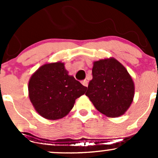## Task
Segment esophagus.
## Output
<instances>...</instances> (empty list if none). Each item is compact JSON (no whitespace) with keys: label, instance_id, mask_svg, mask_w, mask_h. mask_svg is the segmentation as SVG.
Here are the masks:
<instances>
[{"label":"esophagus","instance_id":"34e87169","mask_svg":"<svg viewBox=\"0 0 158 158\" xmlns=\"http://www.w3.org/2000/svg\"><path fill=\"white\" fill-rule=\"evenodd\" d=\"M81 82H82V84L84 86H88V81H87L86 79H84V80H82Z\"/></svg>","mask_w":158,"mask_h":158}]
</instances>
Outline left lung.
I'll return each mask as SVG.
<instances>
[{
  "label": "left lung",
  "instance_id": "8db88e82",
  "mask_svg": "<svg viewBox=\"0 0 158 158\" xmlns=\"http://www.w3.org/2000/svg\"><path fill=\"white\" fill-rule=\"evenodd\" d=\"M95 109L110 118L123 114L133 101L135 85L127 69L114 58L94 62L85 93Z\"/></svg>",
  "mask_w": 158,
  "mask_h": 158
}]
</instances>
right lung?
<instances>
[{"instance_id":"right-lung-1","label":"right lung","mask_w":158,"mask_h":158,"mask_svg":"<svg viewBox=\"0 0 158 158\" xmlns=\"http://www.w3.org/2000/svg\"><path fill=\"white\" fill-rule=\"evenodd\" d=\"M86 87L69 76L64 63L45 64L30 78L29 97L36 111L42 117L56 120L66 116L75 101L83 95Z\"/></svg>"}]
</instances>
